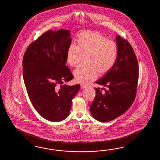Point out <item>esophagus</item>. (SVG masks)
I'll return each mask as SVG.
<instances>
[{"label": "esophagus", "mask_w": 160, "mask_h": 160, "mask_svg": "<svg viewBox=\"0 0 160 160\" xmlns=\"http://www.w3.org/2000/svg\"><path fill=\"white\" fill-rule=\"evenodd\" d=\"M86 87H87V85H85V84H83V83L81 84V88H86Z\"/></svg>", "instance_id": "obj_1"}]
</instances>
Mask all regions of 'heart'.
<instances>
[{
    "label": "heart",
    "mask_w": 160,
    "mask_h": 160,
    "mask_svg": "<svg viewBox=\"0 0 160 160\" xmlns=\"http://www.w3.org/2000/svg\"><path fill=\"white\" fill-rule=\"evenodd\" d=\"M118 54V48L114 42L98 32L86 31L79 34L76 44L68 46L66 59L69 66L74 67L86 55L87 65L79 66L73 72L77 81L85 83L94 79L98 72L102 75L109 72L115 65Z\"/></svg>",
    "instance_id": "heart-1"
}]
</instances>
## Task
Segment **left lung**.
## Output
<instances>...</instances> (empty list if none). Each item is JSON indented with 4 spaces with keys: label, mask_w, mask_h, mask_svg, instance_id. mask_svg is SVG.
<instances>
[{
    "label": "left lung",
    "mask_w": 160,
    "mask_h": 160,
    "mask_svg": "<svg viewBox=\"0 0 160 160\" xmlns=\"http://www.w3.org/2000/svg\"><path fill=\"white\" fill-rule=\"evenodd\" d=\"M118 54L115 65L95 83L106 88H95L96 95L90 112L100 122H109L121 116L136 98L138 81V61L128 41L116 37ZM104 90V92L102 90Z\"/></svg>",
    "instance_id": "obj_1"
}]
</instances>
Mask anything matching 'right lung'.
<instances>
[{
	"label": "right lung",
	"instance_id": "right-lung-1",
	"mask_svg": "<svg viewBox=\"0 0 160 160\" xmlns=\"http://www.w3.org/2000/svg\"><path fill=\"white\" fill-rule=\"evenodd\" d=\"M70 32L46 31L28 46L23 59V77L31 102L43 118L52 122L68 117L72 99L80 88L79 84L63 85L73 78L65 65L72 42Z\"/></svg>",
	"mask_w": 160,
	"mask_h": 160
}]
</instances>
